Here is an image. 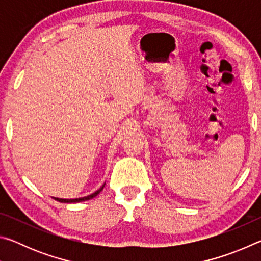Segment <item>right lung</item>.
Listing matches in <instances>:
<instances>
[{
	"instance_id": "obj_1",
	"label": "right lung",
	"mask_w": 261,
	"mask_h": 261,
	"mask_svg": "<svg viewBox=\"0 0 261 261\" xmlns=\"http://www.w3.org/2000/svg\"><path fill=\"white\" fill-rule=\"evenodd\" d=\"M103 187H105V185H102V187H101V188L98 190V191H95L94 193H92V194H90V196H87V197L77 198V199H61V198H55V199H56L57 201H60V202H79V201L90 200V199H92V198H94V197L98 196V194L103 190Z\"/></svg>"
}]
</instances>
